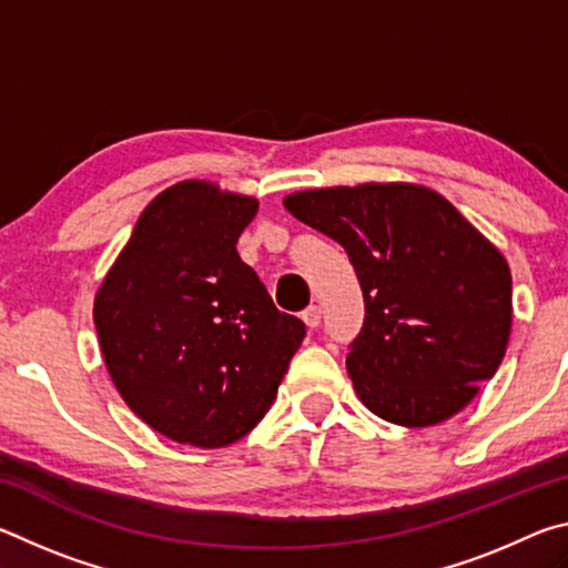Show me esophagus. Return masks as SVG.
<instances>
[{
	"instance_id": "esophagus-1",
	"label": "esophagus",
	"mask_w": 568,
	"mask_h": 568,
	"mask_svg": "<svg viewBox=\"0 0 568 568\" xmlns=\"http://www.w3.org/2000/svg\"><path fill=\"white\" fill-rule=\"evenodd\" d=\"M321 307L318 305H311V307H305V311H303V315H301V318H303V323L307 325V328H318V325H321Z\"/></svg>"
}]
</instances>
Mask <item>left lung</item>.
Wrapping results in <instances>:
<instances>
[{
	"label": "left lung",
	"instance_id": "left-lung-1",
	"mask_svg": "<svg viewBox=\"0 0 568 568\" xmlns=\"http://www.w3.org/2000/svg\"><path fill=\"white\" fill-rule=\"evenodd\" d=\"M348 253L365 321L348 376L365 408L406 428L464 410L496 376L511 335V271L436 190L363 182L283 200Z\"/></svg>",
	"mask_w": 568,
	"mask_h": 568
}]
</instances>
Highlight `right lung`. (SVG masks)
<instances>
[{"instance_id":"obj_1","label":"right lung","mask_w":568,"mask_h":568,"mask_svg":"<svg viewBox=\"0 0 568 568\" xmlns=\"http://www.w3.org/2000/svg\"><path fill=\"white\" fill-rule=\"evenodd\" d=\"M257 200L182 180L142 210L94 295L104 365L134 416L197 448L247 436L271 410L305 325L240 261Z\"/></svg>"}]
</instances>
